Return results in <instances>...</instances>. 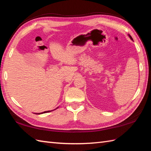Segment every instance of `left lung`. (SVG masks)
Wrapping results in <instances>:
<instances>
[{"mask_svg": "<svg viewBox=\"0 0 151 151\" xmlns=\"http://www.w3.org/2000/svg\"><path fill=\"white\" fill-rule=\"evenodd\" d=\"M129 37L130 38V39H131V40H133V39H132V37H131V36H130V35L129 34Z\"/></svg>", "mask_w": 151, "mask_h": 151, "instance_id": "obj_1", "label": "left lung"}]
</instances>
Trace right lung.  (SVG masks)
<instances>
[{
	"label": "right lung",
	"mask_w": 151,
	"mask_h": 151,
	"mask_svg": "<svg viewBox=\"0 0 151 151\" xmlns=\"http://www.w3.org/2000/svg\"><path fill=\"white\" fill-rule=\"evenodd\" d=\"M52 110H49V111H43L42 113H39V114H45V113H48V112H50V111H52Z\"/></svg>",
	"instance_id": "add662e5"
}]
</instances>
